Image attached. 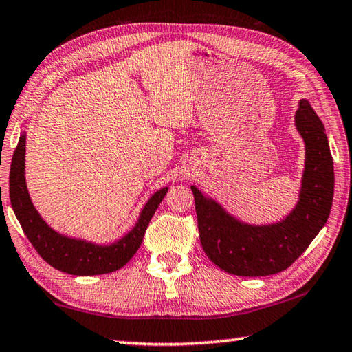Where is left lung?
<instances>
[{
    "label": "left lung",
    "mask_w": 352,
    "mask_h": 352,
    "mask_svg": "<svg viewBox=\"0 0 352 352\" xmlns=\"http://www.w3.org/2000/svg\"><path fill=\"white\" fill-rule=\"evenodd\" d=\"M294 125L305 143V169L299 201L280 221L264 226L243 223L215 199L190 186L203 250L227 273L268 276L284 272L328 221L334 195V168L325 126L305 99L299 102Z\"/></svg>",
    "instance_id": "8db88e82"
}]
</instances>
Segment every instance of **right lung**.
Listing matches in <instances>:
<instances>
[{
	"instance_id": "1",
	"label": "right lung",
	"mask_w": 352,
	"mask_h": 352,
	"mask_svg": "<svg viewBox=\"0 0 352 352\" xmlns=\"http://www.w3.org/2000/svg\"><path fill=\"white\" fill-rule=\"evenodd\" d=\"M25 133L21 134L18 146L12 157L10 166V204L18 221L23 227L41 258L59 272L74 276H94L119 270L134 256L143 241L151 218L162 203L169 188H162L148 199L142 209L135 226L125 236L113 244L100 245L85 239L70 238L53 230L48 226L30 199L25 184Z\"/></svg>"
}]
</instances>
